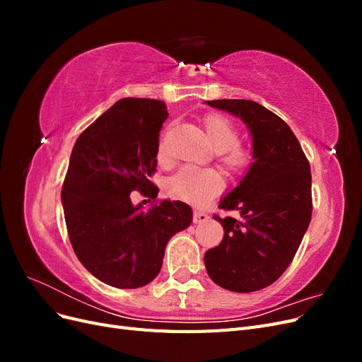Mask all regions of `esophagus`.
I'll return each mask as SVG.
<instances>
[{
    "instance_id": "34e87169",
    "label": "esophagus",
    "mask_w": 362,
    "mask_h": 362,
    "mask_svg": "<svg viewBox=\"0 0 362 362\" xmlns=\"http://www.w3.org/2000/svg\"><path fill=\"white\" fill-rule=\"evenodd\" d=\"M208 221V214L205 211L194 210L193 211V223H204Z\"/></svg>"
}]
</instances>
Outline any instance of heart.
<instances>
[{"label":"heart","instance_id":"obj_1","mask_svg":"<svg viewBox=\"0 0 362 362\" xmlns=\"http://www.w3.org/2000/svg\"><path fill=\"white\" fill-rule=\"evenodd\" d=\"M205 129L216 151L222 154L225 166L233 172H242L249 164V154L240 148L238 129L228 117L210 115L205 117ZM160 157L164 156L163 141L158 146ZM223 177L216 169L185 166L169 180L168 187L175 198L194 205H202L223 190Z\"/></svg>","mask_w":362,"mask_h":362}]
</instances>
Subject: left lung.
Instances as JSON below:
<instances>
[{
  "label": "left lung",
  "mask_w": 362,
  "mask_h": 362,
  "mask_svg": "<svg viewBox=\"0 0 362 362\" xmlns=\"http://www.w3.org/2000/svg\"><path fill=\"white\" fill-rule=\"evenodd\" d=\"M247 125L254 163L218 204L221 245L205 252L206 273L222 288L250 293L275 282L293 261L313 214L311 169L291 128L255 101H206Z\"/></svg>",
  "instance_id": "obj_1"
}]
</instances>
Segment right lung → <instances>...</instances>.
<instances>
[{"instance_id":"right-lung-1","label":"right lung","mask_w":362,"mask_h":362,"mask_svg":"<svg viewBox=\"0 0 362 362\" xmlns=\"http://www.w3.org/2000/svg\"><path fill=\"white\" fill-rule=\"evenodd\" d=\"M148 98H124L76 139L62 187V204L76 258L116 288L154 279L172 235L192 223L190 205L164 199L144 211L129 193L156 199L158 137L169 113Z\"/></svg>"}]
</instances>
